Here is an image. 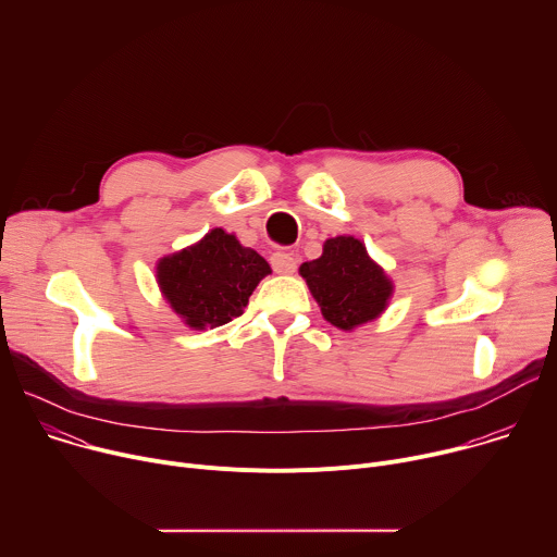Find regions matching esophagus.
Segmentation results:
<instances>
[{"instance_id": "esophagus-1", "label": "esophagus", "mask_w": 557, "mask_h": 557, "mask_svg": "<svg viewBox=\"0 0 557 557\" xmlns=\"http://www.w3.org/2000/svg\"><path fill=\"white\" fill-rule=\"evenodd\" d=\"M271 267H273V271H275V273H280V275H290V273H295L297 262H295L293 253L275 251V253L271 256Z\"/></svg>"}]
</instances>
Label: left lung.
I'll list each match as a JSON object with an SVG mask.
<instances>
[{
	"instance_id": "left-lung-1",
	"label": "left lung",
	"mask_w": 557,
	"mask_h": 557,
	"mask_svg": "<svg viewBox=\"0 0 557 557\" xmlns=\"http://www.w3.org/2000/svg\"><path fill=\"white\" fill-rule=\"evenodd\" d=\"M299 275L324 320L348 333L381 317L394 293V282L355 235L329 237L322 256L304 262Z\"/></svg>"
}]
</instances>
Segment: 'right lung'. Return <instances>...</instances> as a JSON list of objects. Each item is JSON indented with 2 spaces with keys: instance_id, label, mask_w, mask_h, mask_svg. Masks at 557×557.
Instances as JSON below:
<instances>
[{
  "instance_id": "right-lung-1",
  "label": "right lung",
  "mask_w": 557,
  "mask_h": 557,
  "mask_svg": "<svg viewBox=\"0 0 557 557\" xmlns=\"http://www.w3.org/2000/svg\"><path fill=\"white\" fill-rule=\"evenodd\" d=\"M269 273L271 267L258 251L220 226L156 264L158 288L191 331L218 329L240 317Z\"/></svg>"
}]
</instances>
